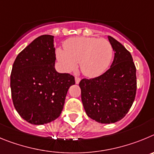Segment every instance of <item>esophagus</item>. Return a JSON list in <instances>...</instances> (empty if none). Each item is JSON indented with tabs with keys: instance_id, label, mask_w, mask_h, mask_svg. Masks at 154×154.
<instances>
[{
	"instance_id": "obj_1",
	"label": "esophagus",
	"mask_w": 154,
	"mask_h": 154,
	"mask_svg": "<svg viewBox=\"0 0 154 154\" xmlns=\"http://www.w3.org/2000/svg\"><path fill=\"white\" fill-rule=\"evenodd\" d=\"M80 78L79 77H75V82H76V84H78L79 83H80Z\"/></svg>"
}]
</instances>
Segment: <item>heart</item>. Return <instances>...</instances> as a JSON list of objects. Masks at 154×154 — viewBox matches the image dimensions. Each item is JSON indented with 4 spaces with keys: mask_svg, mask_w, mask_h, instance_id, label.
<instances>
[{
    "mask_svg": "<svg viewBox=\"0 0 154 154\" xmlns=\"http://www.w3.org/2000/svg\"><path fill=\"white\" fill-rule=\"evenodd\" d=\"M57 49V58L63 70H74L80 63V70L87 77H94L104 73L111 63L113 49L106 39L97 37H72Z\"/></svg>",
    "mask_w": 154,
    "mask_h": 154,
    "instance_id": "obj_1",
    "label": "heart"
}]
</instances>
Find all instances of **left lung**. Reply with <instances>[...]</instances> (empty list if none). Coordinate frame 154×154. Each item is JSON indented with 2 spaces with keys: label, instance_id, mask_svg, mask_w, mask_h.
Returning a JSON list of instances; mask_svg holds the SVG:
<instances>
[{
  "label": "left lung",
  "instance_id": "obj_1",
  "mask_svg": "<svg viewBox=\"0 0 154 154\" xmlns=\"http://www.w3.org/2000/svg\"><path fill=\"white\" fill-rule=\"evenodd\" d=\"M114 57L110 69L94 78H84L79 86L86 113L101 124L124 118L132 106L137 92L136 67L131 53L108 36Z\"/></svg>",
  "mask_w": 154,
  "mask_h": 154
}]
</instances>
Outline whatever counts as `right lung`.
<instances>
[{"label": "right lung", "mask_w": 154, "mask_h": 154, "mask_svg": "<svg viewBox=\"0 0 154 154\" xmlns=\"http://www.w3.org/2000/svg\"><path fill=\"white\" fill-rule=\"evenodd\" d=\"M54 36L41 35L18 54L11 74L14 106L30 124L41 125L56 120L61 113L69 87L75 84L70 74L54 67Z\"/></svg>", "instance_id": "obj_1"}]
</instances>
